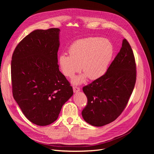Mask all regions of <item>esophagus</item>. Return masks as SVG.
<instances>
[{
    "instance_id": "1",
    "label": "esophagus",
    "mask_w": 154,
    "mask_h": 154,
    "mask_svg": "<svg viewBox=\"0 0 154 154\" xmlns=\"http://www.w3.org/2000/svg\"><path fill=\"white\" fill-rule=\"evenodd\" d=\"M73 91H74V93H77L80 91V88H79L78 87H73Z\"/></svg>"
}]
</instances>
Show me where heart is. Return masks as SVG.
<instances>
[{"instance_id":"1","label":"heart","mask_w":154,"mask_h":154,"mask_svg":"<svg viewBox=\"0 0 154 154\" xmlns=\"http://www.w3.org/2000/svg\"><path fill=\"white\" fill-rule=\"evenodd\" d=\"M69 55L61 54L58 64L62 74L71 78L81 70L83 74L73 78L72 82L79 85L84 82L87 77L95 80L106 74L112 60L114 48L107 39L90 37L80 39L69 48Z\"/></svg>"}]
</instances>
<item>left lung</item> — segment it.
Here are the masks:
<instances>
[{"label": "left lung", "instance_id": "1", "mask_svg": "<svg viewBox=\"0 0 154 154\" xmlns=\"http://www.w3.org/2000/svg\"><path fill=\"white\" fill-rule=\"evenodd\" d=\"M136 81V65L132 48L124 38L122 47L102 77L83 87L88 103L82 116L85 122L102 127L123 112Z\"/></svg>", "mask_w": 154, "mask_h": 154}]
</instances>
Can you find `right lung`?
I'll use <instances>...</instances> for the list:
<instances>
[{
    "label": "right lung",
    "instance_id": "1",
    "mask_svg": "<svg viewBox=\"0 0 154 154\" xmlns=\"http://www.w3.org/2000/svg\"><path fill=\"white\" fill-rule=\"evenodd\" d=\"M60 31L34 30L21 40L12 57L14 98L27 119L40 126L55 122L74 94L57 63Z\"/></svg>",
    "mask_w": 154,
    "mask_h": 154
}]
</instances>
